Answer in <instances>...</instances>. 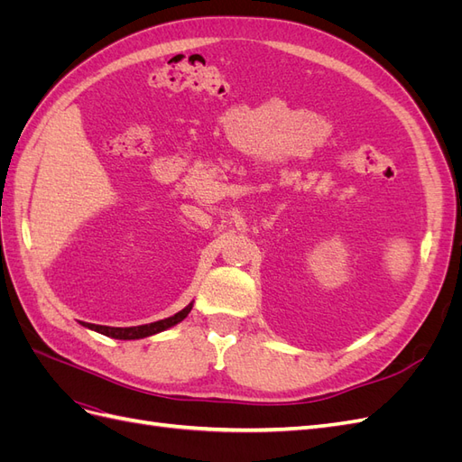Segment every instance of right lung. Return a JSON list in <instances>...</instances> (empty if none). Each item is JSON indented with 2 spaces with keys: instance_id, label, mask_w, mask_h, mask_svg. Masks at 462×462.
<instances>
[{
  "instance_id": "obj_1",
  "label": "right lung",
  "mask_w": 462,
  "mask_h": 462,
  "mask_svg": "<svg viewBox=\"0 0 462 462\" xmlns=\"http://www.w3.org/2000/svg\"><path fill=\"white\" fill-rule=\"evenodd\" d=\"M190 310H192V304H189L187 309L177 312L171 318L153 321V324H146V326H134V328H109V326H96V324H82V326H87V328H90L97 333H102V335H107V337H114V339H125V341H127V339H143V337H148V335L160 333L167 328L179 324V321H183L189 316Z\"/></svg>"
}]
</instances>
